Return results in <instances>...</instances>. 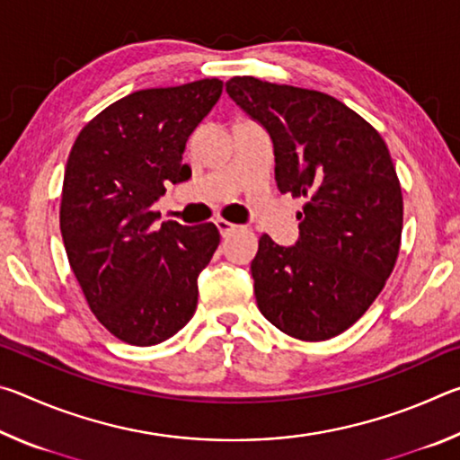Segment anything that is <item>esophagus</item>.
Returning <instances> with one entry per match:
<instances>
[{"instance_id":"esophagus-1","label":"esophagus","mask_w":460,"mask_h":460,"mask_svg":"<svg viewBox=\"0 0 460 460\" xmlns=\"http://www.w3.org/2000/svg\"><path fill=\"white\" fill-rule=\"evenodd\" d=\"M215 225H217V227H219L221 235H229V233H233V231L237 229V225L235 223H229L227 219H217Z\"/></svg>"}]
</instances>
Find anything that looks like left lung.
Returning a JSON list of instances; mask_svg holds the SVG:
<instances>
[{
  "mask_svg": "<svg viewBox=\"0 0 460 460\" xmlns=\"http://www.w3.org/2000/svg\"><path fill=\"white\" fill-rule=\"evenodd\" d=\"M227 93L274 142L276 182L306 202L300 237H260L252 261L258 308L300 341H326L365 314L400 253L403 200L377 129L321 91L233 76Z\"/></svg>",
  "mask_w": 460,
  "mask_h": 460,
  "instance_id": "8db88e82",
  "label": "left lung"
}]
</instances>
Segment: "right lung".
Wrapping results in <instances>:
<instances>
[{"instance_id": "right-lung-1", "label": "right lung", "mask_w": 460, "mask_h": 460, "mask_svg": "<svg viewBox=\"0 0 460 460\" xmlns=\"http://www.w3.org/2000/svg\"><path fill=\"white\" fill-rule=\"evenodd\" d=\"M223 93L202 79L144 89L103 109L76 136L60 200L68 263L105 329L150 347L176 334L197 310V278L219 247L213 223L154 221L166 184L190 178L186 139Z\"/></svg>"}]
</instances>
